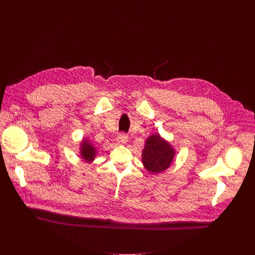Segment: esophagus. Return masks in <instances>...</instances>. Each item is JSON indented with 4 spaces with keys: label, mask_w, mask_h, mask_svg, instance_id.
<instances>
[{
    "label": "esophagus",
    "mask_w": 255,
    "mask_h": 255,
    "mask_svg": "<svg viewBox=\"0 0 255 255\" xmlns=\"http://www.w3.org/2000/svg\"><path fill=\"white\" fill-rule=\"evenodd\" d=\"M127 141H128V136L127 135L122 133V134H119L117 136V142L119 144H125V143H127Z\"/></svg>",
    "instance_id": "34e87169"
}]
</instances>
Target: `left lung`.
<instances>
[{"mask_svg": "<svg viewBox=\"0 0 255 255\" xmlns=\"http://www.w3.org/2000/svg\"><path fill=\"white\" fill-rule=\"evenodd\" d=\"M141 156L145 169L157 174L170 166L175 156V149L160 134L155 133L145 140Z\"/></svg>", "mask_w": 255, "mask_h": 255, "instance_id": "left-lung-1", "label": "left lung"}]
</instances>
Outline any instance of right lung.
<instances>
[{"label":"right lung","mask_w":255,"mask_h":255,"mask_svg":"<svg viewBox=\"0 0 255 255\" xmlns=\"http://www.w3.org/2000/svg\"><path fill=\"white\" fill-rule=\"evenodd\" d=\"M97 152L98 150L96 146L89 138H85L82 140L80 144V155L84 161L88 163L93 162L95 160Z\"/></svg>","instance_id":"obj_1"}]
</instances>
